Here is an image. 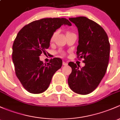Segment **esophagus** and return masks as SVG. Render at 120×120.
<instances>
[{
	"instance_id": "1",
	"label": "esophagus",
	"mask_w": 120,
	"mask_h": 120,
	"mask_svg": "<svg viewBox=\"0 0 120 120\" xmlns=\"http://www.w3.org/2000/svg\"><path fill=\"white\" fill-rule=\"evenodd\" d=\"M62 64H63V65H64V66H67V65H68L67 63H66V62H64V61L62 62Z\"/></svg>"
}]
</instances>
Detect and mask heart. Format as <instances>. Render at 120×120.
Instances as JSON below:
<instances>
[{
	"instance_id": "heart-1",
	"label": "heart",
	"mask_w": 120,
	"mask_h": 120,
	"mask_svg": "<svg viewBox=\"0 0 120 120\" xmlns=\"http://www.w3.org/2000/svg\"><path fill=\"white\" fill-rule=\"evenodd\" d=\"M57 33H58V30H56V31H55L54 33H52V34L51 38H50V41L52 42L53 41H54V39H55V37H56V35H57ZM60 54H61L62 55H64V53L63 52H60Z\"/></svg>"
}]
</instances>
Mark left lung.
Listing matches in <instances>:
<instances>
[{"label": "left lung", "mask_w": 120, "mask_h": 120, "mask_svg": "<svg viewBox=\"0 0 120 120\" xmlns=\"http://www.w3.org/2000/svg\"><path fill=\"white\" fill-rule=\"evenodd\" d=\"M79 31L77 56L84 58L85 66L79 68L73 62L68 65L71 73L68 78L73 92L87 95L97 88L104 77L110 56V43L107 33L101 26L85 17L70 18Z\"/></svg>", "instance_id": "left-lung-1"}]
</instances>
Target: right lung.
<instances>
[{
	"label": "right lung",
	"instance_id": "add662e5",
	"mask_svg": "<svg viewBox=\"0 0 120 120\" xmlns=\"http://www.w3.org/2000/svg\"><path fill=\"white\" fill-rule=\"evenodd\" d=\"M63 25L71 26L64 18H47L34 21L19 31L13 45L12 58L15 71L24 88L32 94H40L49 88L52 77L61 68L62 60L54 58L44 64L41 54H47L53 33Z\"/></svg>",
	"mask_w": 120,
	"mask_h": 120
}]
</instances>
